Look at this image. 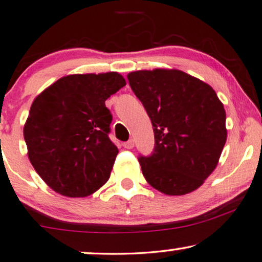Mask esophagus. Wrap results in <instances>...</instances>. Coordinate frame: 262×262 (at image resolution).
Wrapping results in <instances>:
<instances>
[{
    "instance_id": "esophagus-1",
    "label": "esophagus",
    "mask_w": 262,
    "mask_h": 262,
    "mask_svg": "<svg viewBox=\"0 0 262 262\" xmlns=\"http://www.w3.org/2000/svg\"><path fill=\"white\" fill-rule=\"evenodd\" d=\"M123 146L125 147V149H132V147L135 146V140L134 139H128L127 142L123 143Z\"/></svg>"
}]
</instances>
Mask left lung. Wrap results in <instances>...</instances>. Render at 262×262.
<instances>
[{
  "instance_id": "8db88e82",
  "label": "left lung",
  "mask_w": 262,
  "mask_h": 262,
  "mask_svg": "<svg viewBox=\"0 0 262 262\" xmlns=\"http://www.w3.org/2000/svg\"><path fill=\"white\" fill-rule=\"evenodd\" d=\"M127 79L154 127L152 154L138 158L147 183L165 195L196 190L214 171L227 140L217 94L178 70L131 72Z\"/></svg>"
}]
</instances>
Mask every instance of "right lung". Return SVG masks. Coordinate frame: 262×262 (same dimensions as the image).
I'll return each mask as SVG.
<instances>
[{
  "mask_svg": "<svg viewBox=\"0 0 262 262\" xmlns=\"http://www.w3.org/2000/svg\"><path fill=\"white\" fill-rule=\"evenodd\" d=\"M126 85L117 72L67 75L34 99L24 137L35 171L53 190L85 197L107 182L118 149L105 100Z\"/></svg>",
  "mask_w": 262,
  "mask_h": 262,
  "instance_id": "1",
  "label": "right lung"
}]
</instances>
